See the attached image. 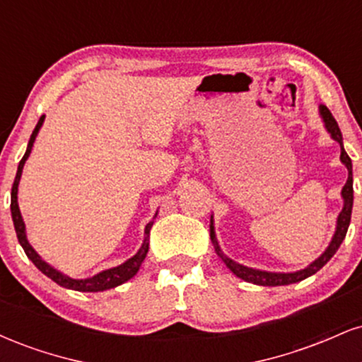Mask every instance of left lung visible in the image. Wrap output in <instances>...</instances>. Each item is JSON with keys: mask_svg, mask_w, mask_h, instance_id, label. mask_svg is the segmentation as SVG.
Returning a JSON list of instances; mask_svg holds the SVG:
<instances>
[{"mask_svg": "<svg viewBox=\"0 0 362 362\" xmlns=\"http://www.w3.org/2000/svg\"><path fill=\"white\" fill-rule=\"evenodd\" d=\"M320 115H322L327 131L330 132L332 138H334L340 144V161L346 165L347 172H349L346 185L342 187L344 207L337 218V228H335L334 238H332V242L327 247V250L323 252L317 260L311 262L308 267L301 269V271H296V272H267V271H259V269L247 267V265L238 264V262L231 260L230 257L224 255V253L221 252V248H219L218 240H216L213 219H211V240H213V243H214V250L219 257H221V260L226 264V267L230 269V271L233 272L236 277H240V279L252 282V284H257V286H288V284H293V282H300L303 279H306V277L313 276L315 272H318L320 269H322L323 265H325L327 262L335 255V252L339 250L340 243H342L344 238H346L347 228H349V224H351L352 202H354V189H352V161L346 153V149H344L342 132H340L337 120L334 119V115L330 114V110H328L325 105H320Z\"/></svg>", "mask_w": 362, "mask_h": 362, "instance_id": "8db88e82", "label": "left lung"}]
</instances>
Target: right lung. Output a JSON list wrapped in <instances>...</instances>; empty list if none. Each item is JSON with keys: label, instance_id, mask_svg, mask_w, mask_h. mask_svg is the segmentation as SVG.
<instances>
[{"label": "right lung", "instance_id": "right-lung-1", "mask_svg": "<svg viewBox=\"0 0 362 362\" xmlns=\"http://www.w3.org/2000/svg\"><path fill=\"white\" fill-rule=\"evenodd\" d=\"M44 117H45V115H42V117L39 119V122H37L34 132H32L30 141H28L27 151H25L23 158L20 160L18 170H16V177H15L13 187H11V206L10 207H11V218H13L15 231H16V236H18V242H20V245H22V248L25 250V253H27L28 259L34 262L35 267L39 269V271L42 274H45L47 277H51V279L56 282V284L62 286V288L73 289V291H81V293H98V291H107V289H112V288H117V286L124 284V282L131 279V277H134L136 272L139 271L143 260L146 259V253H148V248H149V230H151L153 221L146 224V230H144V235H146V236H144V242H143V245H141V248L134 257H131V259L124 262V264L117 265V267L107 269V271H102L100 274H97V276L88 277V279H71V277L64 276L62 272L56 271L52 265H49L47 262L40 259L39 253H37L34 248H32V245L28 243L27 233H25V223L22 219V214H20L18 201H16V194H18V184H20V177H22L23 165H25V161H27V158L30 156V151H32V146H34L35 136H37V132H39L40 126H42Z\"/></svg>", "mask_w": 362, "mask_h": 362}]
</instances>
